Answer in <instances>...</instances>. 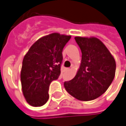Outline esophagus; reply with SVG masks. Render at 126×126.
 Wrapping results in <instances>:
<instances>
[{
  "mask_svg": "<svg viewBox=\"0 0 126 126\" xmlns=\"http://www.w3.org/2000/svg\"><path fill=\"white\" fill-rule=\"evenodd\" d=\"M65 70L66 71H68V70H70V68H65Z\"/></svg>",
  "mask_w": 126,
  "mask_h": 126,
  "instance_id": "34e87169",
  "label": "esophagus"
}]
</instances>
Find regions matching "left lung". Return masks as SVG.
I'll list each match as a JSON object with an SVG mask.
<instances>
[{
	"instance_id": "left-lung-1",
	"label": "left lung",
	"mask_w": 126,
	"mask_h": 126,
	"mask_svg": "<svg viewBox=\"0 0 126 126\" xmlns=\"http://www.w3.org/2000/svg\"><path fill=\"white\" fill-rule=\"evenodd\" d=\"M82 51L79 68L73 79L64 82L68 93L80 101H90L102 95L111 84L116 61L107 47L96 37L75 36Z\"/></svg>"
}]
</instances>
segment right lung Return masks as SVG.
Instances as JSON below:
<instances>
[{"mask_svg":"<svg viewBox=\"0 0 126 126\" xmlns=\"http://www.w3.org/2000/svg\"><path fill=\"white\" fill-rule=\"evenodd\" d=\"M70 35L55 32L35 41L25 54L20 73L22 90L27 102L41 107L48 99V87L61 74L62 51Z\"/></svg>","mask_w":126,"mask_h":126,"instance_id":"1","label":"right lung"}]
</instances>
